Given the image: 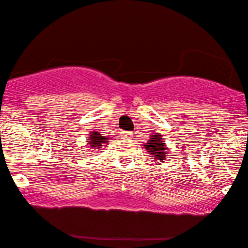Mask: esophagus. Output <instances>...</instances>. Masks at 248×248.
Here are the masks:
<instances>
[{
  "label": "esophagus",
  "instance_id": "esophagus-1",
  "mask_svg": "<svg viewBox=\"0 0 248 248\" xmlns=\"http://www.w3.org/2000/svg\"><path fill=\"white\" fill-rule=\"evenodd\" d=\"M122 139H125V140H131L132 137H133V133L132 132H127V131H124L122 132Z\"/></svg>",
  "mask_w": 248,
  "mask_h": 248
}]
</instances>
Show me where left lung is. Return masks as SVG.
Returning a JSON list of instances; mask_svg holds the SVG:
<instances>
[{
    "label": "left lung",
    "instance_id": "left-lung-1",
    "mask_svg": "<svg viewBox=\"0 0 248 248\" xmlns=\"http://www.w3.org/2000/svg\"><path fill=\"white\" fill-rule=\"evenodd\" d=\"M143 147L146 148L147 152L152 155V157H154V159L157 160L158 164L164 162L166 159L167 154H169L164 138L159 133H156L155 136L150 137L148 142L143 143Z\"/></svg>",
    "mask_w": 248,
    "mask_h": 248
}]
</instances>
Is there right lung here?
<instances>
[{
    "instance_id": "1",
    "label": "right lung",
    "mask_w": 248,
    "mask_h": 248,
    "mask_svg": "<svg viewBox=\"0 0 248 248\" xmlns=\"http://www.w3.org/2000/svg\"><path fill=\"white\" fill-rule=\"evenodd\" d=\"M109 137L101 136L100 132L92 131L90 133V137L86 139V142H88V147L90 149H99V148L106 146L109 142Z\"/></svg>"
}]
</instances>
